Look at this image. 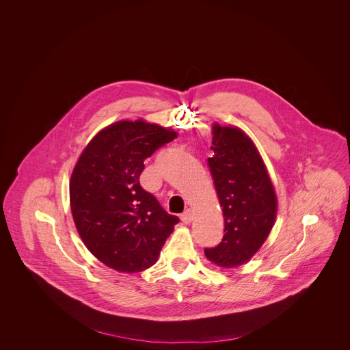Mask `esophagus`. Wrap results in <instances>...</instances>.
<instances>
[{"instance_id": "esophagus-1", "label": "esophagus", "mask_w": 350, "mask_h": 350, "mask_svg": "<svg viewBox=\"0 0 350 350\" xmlns=\"http://www.w3.org/2000/svg\"><path fill=\"white\" fill-rule=\"evenodd\" d=\"M194 219V213L190 210V208H187L186 211H183V215H181V220H183V223L185 224H189V223H191V220Z\"/></svg>"}]
</instances>
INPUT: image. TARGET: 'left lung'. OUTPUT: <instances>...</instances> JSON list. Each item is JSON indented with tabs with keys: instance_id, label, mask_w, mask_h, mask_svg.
Wrapping results in <instances>:
<instances>
[{
	"instance_id": "1",
	"label": "left lung",
	"mask_w": 350,
	"mask_h": 350,
	"mask_svg": "<svg viewBox=\"0 0 350 350\" xmlns=\"http://www.w3.org/2000/svg\"><path fill=\"white\" fill-rule=\"evenodd\" d=\"M214 156L207 163L224 217V234L206 257L221 267L250 261L273 228L277 198L253 142L237 127H213Z\"/></svg>"
}]
</instances>
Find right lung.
<instances>
[{
  "instance_id": "right-lung-1",
  "label": "right lung",
  "mask_w": 350,
  "mask_h": 350,
  "mask_svg": "<svg viewBox=\"0 0 350 350\" xmlns=\"http://www.w3.org/2000/svg\"><path fill=\"white\" fill-rule=\"evenodd\" d=\"M177 136L144 120H120L83 150L69 183L72 215L83 244L122 273L152 267L180 221L139 183L144 160Z\"/></svg>"
}]
</instances>
